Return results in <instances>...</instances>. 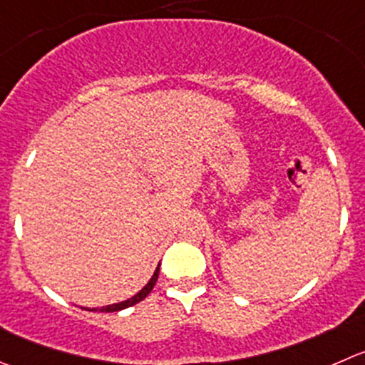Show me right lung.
<instances>
[{
    "instance_id": "obj_1",
    "label": "right lung",
    "mask_w": 365,
    "mask_h": 365,
    "mask_svg": "<svg viewBox=\"0 0 365 365\" xmlns=\"http://www.w3.org/2000/svg\"><path fill=\"white\" fill-rule=\"evenodd\" d=\"M158 271H160V265H158V267L155 269L153 277L150 278V282H148V284L144 285V287L140 289V291L137 292L135 296H132V298H130V299H126V302H121V303H114V305H107V307H103V309H100L101 312H119V310H123V309H128V307H132V305H137V303H139V302H143V299L146 298V296L150 294L151 291H153L155 284H157V280H158ZM93 310H98V309H93Z\"/></svg>"
}]
</instances>
